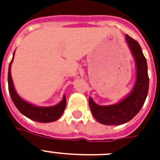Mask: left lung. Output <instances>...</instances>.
<instances>
[{
  "mask_svg": "<svg viewBox=\"0 0 160 160\" xmlns=\"http://www.w3.org/2000/svg\"><path fill=\"white\" fill-rule=\"evenodd\" d=\"M126 41L135 59L137 69L136 83L134 90L125 99L118 104L109 106L96 105L89 99L90 110L95 119L105 125H118L129 122L141 109L149 91V75L146 58L139 44L126 35Z\"/></svg>",
  "mask_w": 160,
  "mask_h": 160,
  "instance_id": "left-lung-1",
  "label": "left lung"
}]
</instances>
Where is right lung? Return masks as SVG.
I'll list each match as a JSON object with an SVG mask.
<instances>
[{"instance_id": "add662e5", "label": "right lung", "mask_w": 160, "mask_h": 160, "mask_svg": "<svg viewBox=\"0 0 160 160\" xmlns=\"http://www.w3.org/2000/svg\"><path fill=\"white\" fill-rule=\"evenodd\" d=\"M12 60L9 65L8 89L11 100L19 111L29 119L35 120V121L41 122V123L53 122L59 119L66 107V99L65 95L63 96V100L58 105L51 107H37L26 102L16 94V90L14 89L13 82H12L11 75V65Z\"/></svg>"}]
</instances>
